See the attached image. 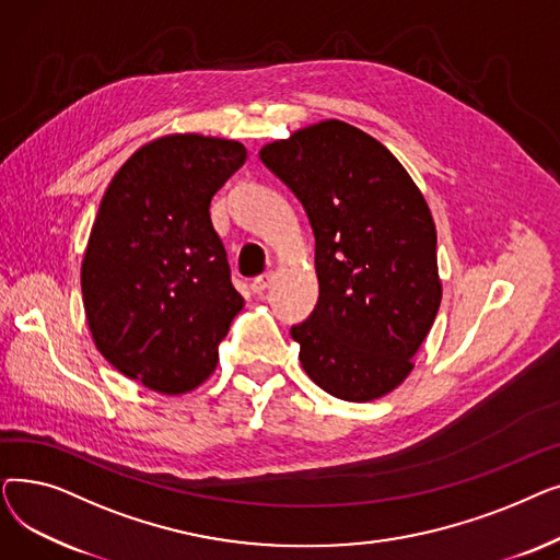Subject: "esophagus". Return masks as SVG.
<instances>
[{"instance_id": "34e87169", "label": "esophagus", "mask_w": 560, "mask_h": 560, "mask_svg": "<svg viewBox=\"0 0 560 560\" xmlns=\"http://www.w3.org/2000/svg\"><path fill=\"white\" fill-rule=\"evenodd\" d=\"M270 281H272V275L265 272V275H260V277H256V279L252 281V290L256 292V295H262V292L270 288Z\"/></svg>"}]
</instances>
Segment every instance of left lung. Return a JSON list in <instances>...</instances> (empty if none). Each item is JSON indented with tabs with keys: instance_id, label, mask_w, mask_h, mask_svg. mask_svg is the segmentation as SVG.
I'll list each match as a JSON object with an SVG mask.
<instances>
[{
	"instance_id": "8db88e82",
	"label": "left lung",
	"mask_w": 560,
	"mask_h": 560,
	"mask_svg": "<svg viewBox=\"0 0 560 560\" xmlns=\"http://www.w3.org/2000/svg\"><path fill=\"white\" fill-rule=\"evenodd\" d=\"M258 156L302 201L315 235L319 298L290 329L304 372L345 401L388 395L413 370L443 300L424 195L390 150L340 120Z\"/></svg>"
}]
</instances>
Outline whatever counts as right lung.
<instances>
[{
	"label": "right lung",
	"mask_w": 560,
	"mask_h": 560,
	"mask_svg": "<svg viewBox=\"0 0 560 560\" xmlns=\"http://www.w3.org/2000/svg\"><path fill=\"white\" fill-rule=\"evenodd\" d=\"M247 161L238 140L172 133L142 144L108 184L81 262L100 354L163 395L209 378L245 300L211 222V199Z\"/></svg>",
	"instance_id": "obj_1"
}]
</instances>
